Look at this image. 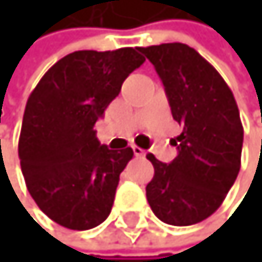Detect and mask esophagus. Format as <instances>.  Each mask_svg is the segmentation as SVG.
<instances>
[{
	"label": "esophagus",
	"instance_id": "esophagus-1",
	"mask_svg": "<svg viewBox=\"0 0 262 262\" xmlns=\"http://www.w3.org/2000/svg\"><path fill=\"white\" fill-rule=\"evenodd\" d=\"M131 147H133V152L136 157H146V152L142 151L141 147H138V146H131Z\"/></svg>",
	"mask_w": 262,
	"mask_h": 262
}]
</instances>
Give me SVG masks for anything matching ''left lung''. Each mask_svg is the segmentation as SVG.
<instances>
[{
    "mask_svg": "<svg viewBox=\"0 0 262 262\" xmlns=\"http://www.w3.org/2000/svg\"><path fill=\"white\" fill-rule=\"evenodd\" d=\"M161 77L174 120L182 126L170 164L147 159L154 177L146 197L154 215L174 226L203 222L215 213L241 167L243 124L230 86L187 44L138 47Z\"/></svg>",
    "mask_w": 262,
    "mask_h": 262,
    "instance_id": "obj_1",
    "label": "left lung"
}]
</instances>
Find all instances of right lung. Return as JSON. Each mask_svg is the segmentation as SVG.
I'll return each mask as SVG.
<instances>
[{
    "label": "right lung",
    "instance_id": "add662e5",
    "mask_svg": "<svg viewBox=\"0 0 262 262\" xmlns=\"http://www.w3.org/2000/svg\"><path fill=\"white\" fill-rule=\"evenodd\" d=\"M144 60L138 47L77 51L54 63L29 95L21 170L37 207L65 228L90 230L110 215L133 149L101 146L93 126Z\"/></svg>",
    "mask_w": 262,
    "mask_h": 262
}]
</instances>
